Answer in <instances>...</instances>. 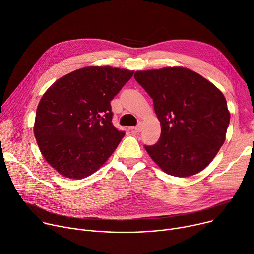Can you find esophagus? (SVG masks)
<instances>
[{
	"label": "esophagus",
	"instance_id": "1",
	"mask_svg": "<svg viewBox=\"0 0 254 254\" xmlns=\"http://www.w3.org/2000/svg\"><path fill=\"white\" fill-rule=\"evenodd\" d=\"M130 129H131L133 132H140V131H141V125L136 126V127H132Z\"/></svg>",
	"mask_w": 254,
	"mask_h": 254
}]
</instances>
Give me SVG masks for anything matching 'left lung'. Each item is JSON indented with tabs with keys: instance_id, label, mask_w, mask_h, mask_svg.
<instances>
[{
	"instance_id": "obj_1",
	"label": "left lung",
	"mask_w": 254,
	"mask_h": 254,
	"mask_svg": "<svg viewBox=\"0 0 254 254\" xmlns=\"http://www.w3.org/2000/svg\"><path fill=\"white\" fill-rule=\"evenodd\" d=\"M134 79L153 99L159 141L145 146L165 173L189 177L209 165L226 139L230 112L222 92L182 66L136 71Z\"/></svg>"
}]
</instances>
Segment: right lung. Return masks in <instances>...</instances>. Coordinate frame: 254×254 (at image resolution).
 Masks as SVG:
<instances>
[{"instance_id":"right-lung-1","label":"right lung","mask_w":254,"mask_h":254,"mask_svg":"<svg viewBox=\"0 0 254 254\" xmlns=\"http://www.w3.org/2000/svg\"><path fill=\"white\" fill-rule=\"evenodd\" d=\"M133 71L86 66L57 80L36 109L34 135L45 161L61 175L96 172L125 136L112 125L110 101Z\"/></svg>"}]
</instances>
